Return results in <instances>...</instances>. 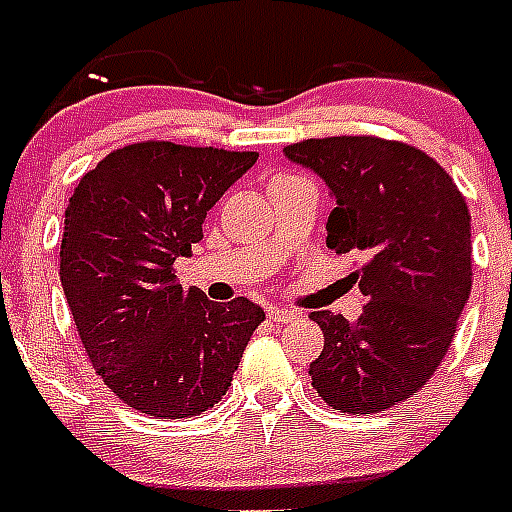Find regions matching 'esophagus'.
Here are the masks:
<instances>
[{
    "instance_id": "esophagus-1",
    "label": "esophagus",
    "mask_w": 512,
    "mask_h": 512,
    "mask_svg": "<svg viewBox=\"0 0 512 512\" xmlns=\"http://www.w3.org/2000/svg\"><path fill=\"white\" fill-rule=\"evenodd\" d=\"M268 316H271L273 321H279V324H289V321L300 319V313L289 311V308H281V305H271V308H268Z\"/></svg>"
}]
</instances>
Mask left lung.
I'll list each match as a JSON object with an SVG mask.
<instances>
[{
  "mask_svg": "<svg viewBox=\"0 0 512 512\" xmlns=\"http://www.w3.org/2000/svg\"><path fill=\"white\" fill-rule=\"evenodd\" d=\"M284 154L335 196L327 247L364 260L358 321L311 313L324 332L313 388L340 412H385L433 377L454 340L473 287L468 204L441 164L398 140L313 138Z\"/></svg>",
  "mask_w": 512,
  "mask_h": 512,
  "instance_id": "left-lung-1",
  "label": "left lung"
}]
</instances>
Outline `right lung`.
<instances>
[{
  "instance_id": "obj_1",
  "label": "right lung",
  "mask_w": 512,
  "mask_h": 512,
  "mask_svg": "<svg viewBox=\"0 0 512 512\" xmlns=\"http://www.w3.org/2000/svg\"><path fill=\"white\" fill-rule=\"evenodd\" d=\"M255 162V151L146 140L108 154L68 199L60 284L92 366L138 412L159 420L207 412L265 319L247 297L212 303L183 289L172 268Z\"/></svg>"
}]
</instances>
